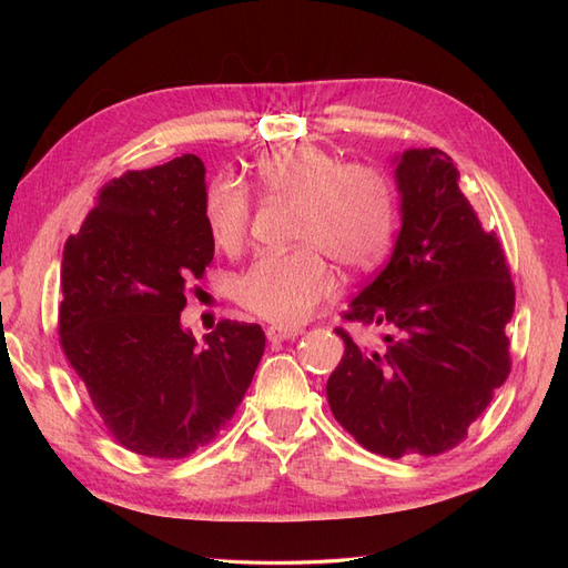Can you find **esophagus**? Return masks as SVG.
I'll list each match as a JSON object with an SVG mask.
<instances>
[{
    "instance_id": "obj_1",
    "label": "esophagus",
    "mask_w": 568,
    "mask_h": 568,
    "mask_svg": "<svg viewBox=\"0 0 568 568\" xmlns=\"http://www.w3.org/2000/svg\"><path fill=\"white\" fill-rule=\"evenodd\" d=\"M265 334H267L270 341H286V338H296V336L303 334V332H301V329H291V326H277V324H272V326H267Z\"/></svg>"
}]
</instances>
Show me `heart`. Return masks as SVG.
Returning <instances> with one entry per match:
<instances>
[{
  "label": "heart",
  "mask_w": 568,
  "mask_h": 568,
  "mask_svg": "<svg viewBox=\"0 0 568 568\" xmlns=\"http://www.w3.org/2000/svg\"><path fill=\"white\" fill-rule=\"evenodd\" d=\"M255 186L270 203L294 205L291 253H265L234 282L236 303L251 315L296 326L334 294L324 257L346 272L374 267L395 230V192L382 168L341 163L315 144H286L257 161ZM217 248L242 251L251 232V199L244 186L217 180L203 203Z\"/></svg>",
  "instance_id": "1"
}]
</instances>
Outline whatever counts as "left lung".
<instances>
[{
    "label": "left lung",
    "mask_w": 568,
    "mask_h": 568,
    "mask_svg": "<svg viewBox=\"0 0 568 568\" xmlns=\"http://www.w3.org/2000/svg\"><path fill=\"white\" fill-rule=\"evenodd\" d=\"M403 227L390 261L343 320L382 326L384 346L346 329L326 382L336 422L369 453L436 457L467 438L511 369L505 326L514 282L500 239L480 227L440 149H409L395 168Z\"/></svg>",
    "instance_id": "left-lung-1"
}]
</instances>
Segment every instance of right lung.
<instances>
[{
  "instance_id": "add662e5",
  "label": "right lung",
  "mask_w": 568,
  "mask_h": 568,
  "mask_svg": "<svg viewBox=\"0 0 568 568\" xmlns=\"http://www.w3.org/2000/svg\"><path fill=\"white\" fill-rule=\"evenodd\" d=\"M194 153L104 184L61 261L59 343L109 434L142 457L209 445L265 351L261 324L217 322L196 348L180 313L215 244Z\"/></svg>"
}]
</instances>
